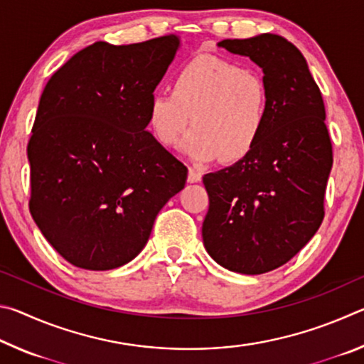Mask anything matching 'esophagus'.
<instances>
[{
  "mask_svg": "<svg viewBox=\"0 0 364 364\" xmlns=\"http://www.w3.org/2000/svg\"><path fill=\"white\" fill-rule=\"evenodd\" d=\"M200 180H202V171L194 168V167H191L189 175H188V181L189 183H199Z\"/></svg>",
  "mask_w": 364,
  "mask_h": 364,
  "instance_id": "34e87169",
  "label": "esophagus"
}]
</instances>
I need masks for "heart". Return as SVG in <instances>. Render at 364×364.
<instances>
[{"mask_svg":"<svg viewBox=\"0 0 364 364\" xmlns=\"http://www.w3.org/2000/svg\"><path fill=\"white\" fill-rule=\"evenodd\" d=\"M147 119L160 144L175 146L189 122L183 149L197 160L236 162L254 149L269 119L264 78L244 65L202 54L184 64L173 90L154 91Z\"/></svg>","mask_w":364,"mask_h":364,"instance_id":"heart-1","label":"heart"}]
</instances>
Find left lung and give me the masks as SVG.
I'll use <instances>...</instances> for the list:
<instances>
[{
    "instance_id": "8db88e82",
    "label": "left lung",
    "mask_w": 364,
    "mask_h": 364,
    "mask_svg": "<svg viewBox=\"0 0 364 364\" xmlns=\"http://www.w3.org/2000/svg\"><path fill=\"white\" fill-rule=\"evenodd\" d=\"M218 46L262 67L269 119L247 156L202 178L210 202L202 237L221 267L262 274L299 254L323 223L332 168L324 101L305 58L282 36L263 33Z\"/></svg>"
}]
</instances>
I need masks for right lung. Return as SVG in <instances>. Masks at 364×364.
<instances>
[{"mask_svg":"<svg viewBox=\"0 0 364 364\" xmlns=\"http://www.w3.org/2000/svg\"><path fill=\"white\" fill-rule=\"evenodd\" d=\"M180 46L176 35L96 41L53 73L27 146L30 213L73 267L119 268L184 188L186 165L146 132L147 102Z\"/></svg>","mask_w":364,"mask_h":364,"instance_id":"obj_1","label":"right lung"}]
</instances>
